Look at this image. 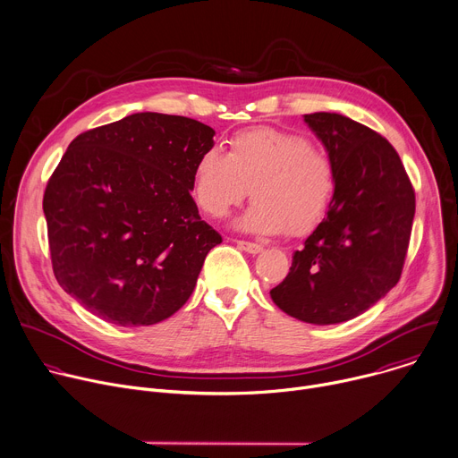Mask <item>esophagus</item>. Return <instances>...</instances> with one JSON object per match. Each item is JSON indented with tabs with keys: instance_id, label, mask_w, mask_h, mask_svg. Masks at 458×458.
I'll return each instance as SVG.
<instances>
[{
	"instance_id": "obj_1",
	"label": "esophagus",
	"mask_w": 458,
	"mask_h": 458,
	"mask_svg": "<svg viewBox=\"0 0 458 458\" xmlns=\"http://www.w3.org/2000/svg\"><path fill=\"white\" fill-rule=\"evenodd\" d=\"M237 246H239L241 250H244L246 253H251V255L263 251V246L257 244V242H250V241H237Z\"/></svg>"
}]
</instances>
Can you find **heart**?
Segmentation results:
<instances>
[{
	"label": "heart",
	"instance_id": "b5f03b06",
	"mask_svg": "<svg viewBox=\"0 0 458 458\" xmlns=\"http://www.w3.org/2000/svg\"><path fill=\"white\" fill-rule=\"evenodd\" d=\"M250 208L237 228L255 235L311 230L328 210L335 190V166L328 152L299 132L257 126L235 134L226 154L201 152L191 172V195L207 216L225 217L246 195Z\"/></svg>",
	"mask_w": 458,
	"mask_h": 458
}]
</instances>
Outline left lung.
Segmentation results:
<instances>
[{
  "label": "left lung",
  "mask_w": 458,
  "mask_h": 458,
  "mask_svg": "<svg viewBox=\"0 0 458 458\" xmlns=\"http://www.w3.org/2000/svg\"><path fill=\"white\" fill-rule=\"evenodd\" d=\"M304 123L334 161L335 190L270 295L302 322L339 324L368 311L399 283L415 191L395 148L371 128L330 112L304 114Z\"/></svg>",
  "instance_id": "1"
}]
</instances>
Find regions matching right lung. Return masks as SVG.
I'll return each instance as SVG.
<instances>
[{
	"label": "right lung",
	"instance_id": "1",
	"mask_svg": "<svg viewBox=\"0 0 458 458\" xmlns=\"http://www.w3.org/2000/svg\"><path fill=\"white\" fill-rule=\"evenodd\" d=\"M216 130L140 112L80 134L48 179L43 212L61 288L99 318L150 326L191 295L221 235L191 198Z\"/></svg>",
	"mask_w": 458,
	"mask_h": 458
}]
</instances>
